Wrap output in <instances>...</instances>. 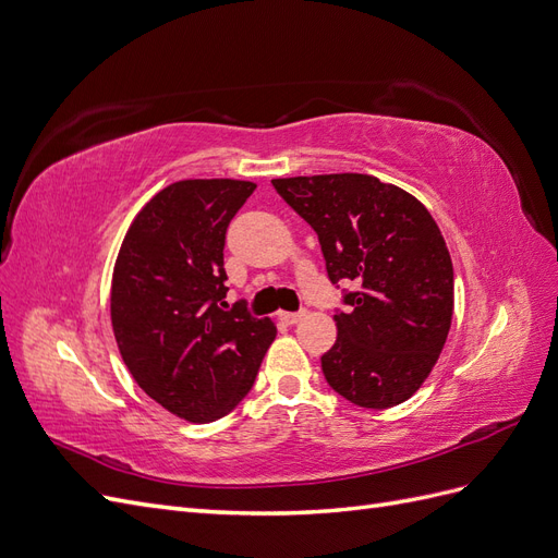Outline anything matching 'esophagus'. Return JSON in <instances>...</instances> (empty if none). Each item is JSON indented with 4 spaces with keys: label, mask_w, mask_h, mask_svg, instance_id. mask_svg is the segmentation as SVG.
<instances>
[{
    "label": "esophagus",
    "mask_w": 558,
    "mask_h": 558,
    "mask_svg": "<svg viewBox=\"0 0 558 558\" xmlns=\"http://www.w3.org/2000/svg\"><path fill=\"white\" fill-rule=\"evenodd\" d=\"M302 316H305V312H281V314H279V318L283 320L286 326H295V324H300Z\"/></svg>",
    "instance_id": "34e87169"
}]
</instances>
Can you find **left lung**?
Masks as SVG:
<instances>
[{
  "mask_svg": "<svg viewBox=\"0 0 558 558\" xmlns=\"http://www.w3.org/2000/svg\"><path fill=\"white\" fill-rule=\"evenodd\" d=\"M318 234L332 283L359 291L337 312V340L320 356L326 381L349 402L386 410L410 400L435 367L453 316V267L430 211L369 174L272 179Z\"/></svg>",
  "mask_w": 558,
  "mask_h": 558,
  "instance_id": "1",
  "label": "left lung"
}]
</instances>
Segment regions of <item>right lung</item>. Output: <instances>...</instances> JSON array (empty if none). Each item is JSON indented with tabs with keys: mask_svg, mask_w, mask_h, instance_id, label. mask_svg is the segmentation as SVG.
I'll return each instance as SVG.
<instances>
[{
	"mask_svg": "<svg viewBox=\"0 0 558 558\" xmlns=\"http://www.w3.org/2000/svg\"><path fill=\"white\" fill-rule=\"evenodd\" d=\"M256 183L185 179L134 216L111 279V326L132 379L167 412L209 424L256 381L277 326L242 302L223 312V246Z\"/></svg>",
	"mask_w": 558,
	"mask_h": 558,
	"instance_id": "add662e5",
	"label": "right lung"
}]
</instances>
